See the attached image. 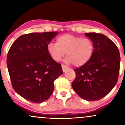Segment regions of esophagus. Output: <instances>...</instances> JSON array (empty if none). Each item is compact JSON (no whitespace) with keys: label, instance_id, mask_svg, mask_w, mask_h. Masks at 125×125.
<instances>
[{"label":"esophagus","instance_id":"esophagus-1","mask_svg":"<svg viewBox=\"0 0 125 125\" xmlns=\"http://www.w3.org/2000/svg\"><path fill=\"white\" fill-rule=\"evenodd\" d=\"M62 70H63V71L64 72L66 71V70L68 69H69V67L67 66L64 65V64H62Z\"/></svg>","mask_w":125,"mask_h":125}]
</instances>
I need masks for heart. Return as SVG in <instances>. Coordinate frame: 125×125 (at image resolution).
Instances as JSON below:
<instances>
[{
  "label": "heart",
  "instance_id": "obj_1",
  "mask_svg": "<svg viewBox=\"0 0 125 125\" xmlns=\"http://www.w3.org/2000/svg\"><path fill=\"white\" fill-rule=\"evenodd\" d=\"M47 51L54 61H60L66 54V62L81 67L91 59L94 52V45L89 38L64 34L57 38L56 43H49Z\"/></svg>",
  "mask_w": 125,
  "mask_h": 125
}]
</instances>
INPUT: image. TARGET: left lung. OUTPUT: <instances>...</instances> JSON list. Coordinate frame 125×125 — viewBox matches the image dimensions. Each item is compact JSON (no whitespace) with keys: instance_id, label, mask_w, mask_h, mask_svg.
I'll return each instance as SVG.
<instances>
[{"instance_id":"8db88e82","label":"left lung","mask_w":125,"mask_h":125,"mask_svg":"<svg viewBox=\"0 0 125 125\" xmlns=\"http://www.w3.org/2000/svg\"><path fill=\"white\" fill-rule=\"evenodd\" d=\"M94 43V52L84 65L74 69L76 76L72 86L81 98L88 101L99 100L116 84L120 57L116 45L105 35L86 33Z\"/></svg>"}]
</instances>
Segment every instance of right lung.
<instances>
[{
	"label": "right lung",
	"instance_id": "obj_1",
	"mask_svg": "<svg viewBox=\"0 0 125 125\" xmlns=\"http://www.w3.org/2000/svg\"><path fill=\"white\" fill-rule=\"evenodd\" d=\"M56 31L21 35L11 46L7 66L12 87L25 99L39 104L48 100L54 90V81L63 74L61 64L53 60L48 44Z\"/></svg>",
	"mask_w": 125,
	"mask_h": 125
}]
</instances>
